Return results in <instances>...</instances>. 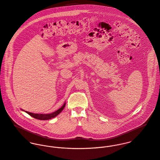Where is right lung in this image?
<instances>
[{
    "mask_svg": "<svg viewBox=\"0 0 160 160\" xmlns=\"http://www.w3.org/2000/svg\"><path fill=\"white\" fill-rule=\"evenodd\" d=\"M65 105H66V103H65L63 104V105L60 108H59L58 110H57L56 112H53L52 113H50V114H36V113H30V112H26L25 111V112L26 113H28V114H29L31 116L36 118V119H40V120H47V119H52L55 116H57L58 114H60L61 113V112L63 110V108H65Z\"/></svg>",
    "mask_w": 160,
    "mask_h": 160,
    "instance_id": "1",
    "label": "right lung"
}]
</instances>
